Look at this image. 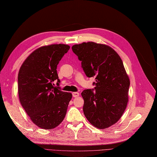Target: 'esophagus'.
<instances>
[{"label":"esophagus","mask_w":157,"mask_h":157,"mask_svg":"<svg viewBox=\"0 0 157 157\" xmlns=\"http://www.w3.org/2000/svg\"><path fill=\"white\" fill-rule=\"evenodd\" d=\"M72 94H73V96L74 97V98H77V97H78L79 96V93L78 92H73L72 93Z\"/></svg>","instance_id":"esophagus-1"}]
</instances>
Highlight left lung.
<instances>
[{"instance_id":"left-lung-1","label":"left lung","mask_w":157,"mask_h":157,"mask_svg":"<svg viewBox=\"0 0 157 157\" xmlns=\"http://www.w3.org/2000/svg\"><path fill=\"white\" fill-rule=\"evenodd\" d=\"M88 77H96L94 89L84 90L83 111L91 124L104 129L121 118L128 101L130 79L122 61L110 46L94 42L72 46Z\"/></svg>"}]
</instances>
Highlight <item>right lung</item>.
Masks as SVG:
<instances>
[{
  "instance_id": "obj_1",
  "label": "right lung",
  "mask_w": 157,
  "mask_h": 157,
  "mask_svg": "<svg viewBox=\"0 0 157 157\" xmlns=\"http://www.w3.org/2000/svg\"><path fill=\"white\" fill-rule=\"evenodd\" d=\"M67 44H51L37 48L27 57L18 73V94L22 107L35 125L50 130L61 124L65 117L70 92L54 86L60 80L57 66L67 53Z\"/></svg>"
}]
</instances>
